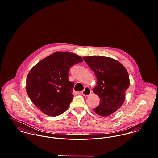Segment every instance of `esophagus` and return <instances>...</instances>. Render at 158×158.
<instances>
[{
  "label": "esophagus",
  "mask_w": 158,
  "mask_h": 158,
  "mask_svg": "<svg viewBox=\"0 0 158 158\" xmlns=\"http://www.w3.org/2000/svg\"><path fill=\"white\" fill-rule=\"evenodd\" d=\"M92 91L90 90L89 88H85L84 89V90L81 91V94L84 95V96H88L91 94Z\"/></svg>",
  "instance_id": "esophagus-1"
}]
</instances>
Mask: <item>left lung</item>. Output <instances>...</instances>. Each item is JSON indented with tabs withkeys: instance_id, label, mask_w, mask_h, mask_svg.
Segmentation results:
<instances>
[{
	"instance_id": "left-lung-1",
	"label": "left lung",
	"mask_w": 158,
	"mask_h": 158,
	"mask_svg": "<svg viewBox=\"0 0 158 158\" xmlns=\"http://www.w3.org/2000/svg\"><path fill=\"white\" fill-rule=\"evenodd\" d=\"M83 60L97 80V86L93 92L98 95L100 102L93 110L99 115L108 116L124 102L125 91L130 86L128 73L121 63L109 57L86 56Z\"/></svg>"
}]
</instances>
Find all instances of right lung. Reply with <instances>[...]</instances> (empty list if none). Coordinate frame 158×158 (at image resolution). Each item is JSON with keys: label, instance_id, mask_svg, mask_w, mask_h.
<instances>
[{"label": "right lung", "instance_id": "obj_1", "mask_svg": "<svg viewBox=\"0 0 158 158\" xmlns=\"http://www.w3.org/2000/svg\"><path fill=\"white\" fill-rule=\"evenodd\" d=\"M83 61L74 53L56 52L40 61L28 73L27 93L34 105L47 115L67 110L73 95L74 83L69 80L70 68Z\"/></svg>", "mask_w": 158, "mask_h": 158}]
</instances>
